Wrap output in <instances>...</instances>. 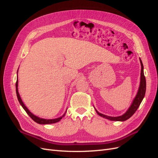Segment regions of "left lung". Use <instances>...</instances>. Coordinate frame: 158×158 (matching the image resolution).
Segmentation results:
<instances>
[{
    "label": "left lung",
    "mask_w": 158,
    "mask_h": 158,
    "mask_svg": "<svg viewBox=\"0 0 158 158\" xmlns=\"http://www.w3.org/2000/svg\"><path fill=\"white\" fill-rule=\"evenodd\" d=\"M140 64H141V76H140V88L139 89H138V94L136 95V98L134 99V101L131 105V106L129 107L128 111L123 114L122 116H119V117H109L103 114H102L99 113L97 110L96 111L97 113L99 114V116L103 117L104 118H106L109 120L111 121H125L127 119H128L130 117H131L134 113L136 112V110L138 109V107L140 106V105L142 101L143 98H144L145 93H146V78L144 74V66H143V64L142 63V60L140 59Z\"/></svg>",
    "instance_id": "8db88e82"
}]
</instances>
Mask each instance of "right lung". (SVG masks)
Wrapping results in <instances>:
<instances>
[{
	"label": "right lung",
	"mask_w": 158,
	"mask_h": 158,
	"mask_svg": "<svg viewBox=\"0 0 158 158\" xmlns=\"http://www.w3.org/2000/svg\"><path fill=\"white\" fill-rule=\"evenodd\" d=\"M18 78H17V81L16 82V95H17V98H18V101H19V102H20V103L21 104V106H22L23 109H24L26 112L27 113L28 115H29L35 122H36L37 123H39V124H43V125H44V124H45H45H52V123H55L56 122H59V121H60V119L62 118V117L64 116V115L62 117H59V118H55V119H44V118H41L38 117L37 116H35L34 114H33L29 111V110L27 109V108L25 106V105L23 104V103L22 102V99L20 98V95H19L18 91Z\"/></svg>",
	"instance_id": "obj_1"
}]
</instances>
